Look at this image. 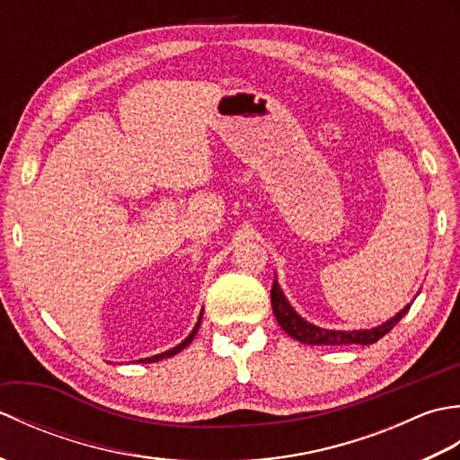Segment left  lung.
Listing matches in <instances>:
<instances>
[{"instance_id": "obj_1", "label": "left lung", "mask_w": 460, "mask_h": 460, "mask_svg": "<svg viewBox=\"0 0 460 460\" xmlns=\"http://www.w3.org/2000/svg\"><path fill=\"white\" fill-rule=\"evenodd\" d=\"M419 295V292H417ZM270 302H272V312H275V318L280 324V328L287 332L290 338L298 340L300 344L308 346H349V344H361L369 346L376 344L379 338H384L389 330H392L399 320H402L409 308H411V302L407 306L397 312L395 316L385 320L384 324H377L374 328H361V330H328L310 324L305 318H302L298 312L290 306L287 300L285 292L279 287L275 279L270 288Z\"/></svg>"}]
</instances>
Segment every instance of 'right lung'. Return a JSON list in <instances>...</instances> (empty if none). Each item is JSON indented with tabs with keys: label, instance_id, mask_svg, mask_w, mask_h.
Masks as SVG:
<instances>
[{
	"label": "right lung",
	"instance_id": "1",
	"mask_svg": "<svg viewBox=\"0 0 460 460\" xmlns=\"http://www.w3.org/2000/svg\"><path fill=\"white\" fill-rule=\"evenodd\" d=\"M201 316H203V310H201V314H199V318H198V324L193 326V330L190 332V336L185 338V340L181 341V344H178V346L172 348V349H168V351H162V354H155V356L144 358V359H138V361H142V364H152V361H160V359H164V358H172V356L178 354V351H181L185 346H188L190 341L195 338V334H198V330H199V326H201Z\"/></svg>",
	"mask_w": 460,
	"mask_h": 460
}]
</instances>
